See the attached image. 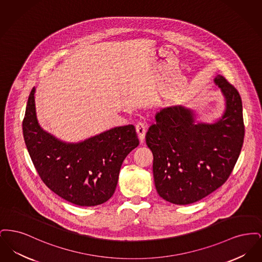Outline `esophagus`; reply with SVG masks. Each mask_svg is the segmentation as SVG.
Listing matches in <instances>:
<instances>
[{
    "instance_id": "1",
    "label": "esophagus",
    "mask_w": 262,
    "mask_h": 262,
    "mask_svg": "<svg viewBox=\"0 0 262 262\" xmlns=\"http://www.w3.org/2000/svg\"><path fill=\"white\" fill-rule=\"evenodd\" d=\"M136 130H137V137L139 141L142 143L144 141L145 135H146V126L142 123H138L136 125Z\"/></svg>"
}]
</instances>
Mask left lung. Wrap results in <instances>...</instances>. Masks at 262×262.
<instances>
[{
    "instance_id": "obj_1",
    "label": "left lung",
    "mask_w": 262,
    "mask_h": 262,
    "mask_svg": "<svg viewBox=\"0 0 262 262\" xmlns=\"http://www.w3.org/2000/svg\"><path fill=\"white\" fill-rule=\"evenodd\" d=\"M214 83L225 99L219 119L200 122L192 109L168 106L156 113V123L146 133L156 190L171 203L190 204L221 187L241 153L245 137L241 96L222 75H216Z\"/></svg>"
}]
</instances>
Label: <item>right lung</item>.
<instances>
[{"instance_id":"1","label":"right lung","mask_w":262,"mask_h":262,"mask_svg":"<svg viewBox=\"0 0 262 262\" xmlns=\"http://www.w3.org/2000/svg\"><path fill=\"white\" fill-rule=\"evenodd\" d=\"M25 145L44 184L79 206L99 205L112 198L122 164L138 146L135 125L116 126L78 142H67L39 125L32 88L23 122Z\"/></svg>"}]
</instances>
